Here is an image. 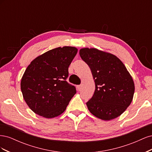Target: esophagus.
I'll return each instance as SVG.
<instances>
[{
    "label": "esophagus",
    "instance_id": "1",
    "mask_svg": "<svg viewBox=\"0 0 152 152\" xmlns=\"http://www.w3.org/2000/svg\"><path fill=\"white\" fill-rule=\"evenodd\" d=\"M77 89H78V91H80L82 90V86L81 85L78 86H77Z\"/></svg>",
    "mask_w": 152,
    "mask_h": 152
}]
</instances>
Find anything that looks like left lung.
<instances>
[{
  "mask_svg": "<svg viewBox=\"0 0 152 152\" xmlns=\"http://www.w3.org/2000/svg\"><path fill=\"white\" fill-rule=\"evenodd\" d=\"M95 83L93 97L86 103L89 112L103 121L122 115L131 103L135 86L124 63L115 55L94 48L80 49Z\"/></svg>",
  "mask_w": 152,
  "mask_h": 152,
  "instance_id": "obj_1",
  "label": "left lung"
}]
</instances>
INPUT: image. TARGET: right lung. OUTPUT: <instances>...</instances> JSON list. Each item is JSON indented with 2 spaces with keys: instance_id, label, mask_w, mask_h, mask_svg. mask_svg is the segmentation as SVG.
<instances>
[{
  "instance_id": "1",
  "label": "right lung",
  "mask_w": 152,
  "mask_h": 152,
  "mask_svg": "<svg viewBox=\"0 0 152 152\" xmlns=\"http://www.w3.org/2000/svg\"><path fill=\"white\" fill-rule=\"evenodd\" d=\"M75 47H58L40 55L27 66L21 80L26 103L35 113L46 118L60 115L76 93L65 80L75 56Z\"/></svg>"
}]
</instances>
